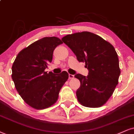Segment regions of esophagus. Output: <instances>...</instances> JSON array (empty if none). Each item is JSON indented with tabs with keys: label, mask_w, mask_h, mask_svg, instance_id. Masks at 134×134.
Here are the masks:
<instances>
[{
	"label": "esophagus",
	"mask_w": 134,
	"mask_h": 134,
	"mask_svg": "<svg viewBox=\"0 0 134 134\" xmlns=\"http://www.w3.org/2000/svg\"><path fill=\"white\" fill-rule=\"evenodd\" d=\"M68 76H69V79H70V80H71V79L74 78V76H74L73 75H71V74H69Z\"/></svg>",
	"instance_id": "esophagus-1"
}]
</instances>
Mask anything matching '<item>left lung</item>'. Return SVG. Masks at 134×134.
Returning a JSON list of instances; mask_svg holds the SVG:
<instances>
[{"mask_svg": "<svg viewBox=\"0 0 134 134\" xmlns=\"http://www.w3.org/2000/svg\"><path fill=\"white\" fill-rule=\"evenodd\" d=\"M62 41L80 62H85L88 75L76 74L81 86L77 99L82 105L98 107L104 104L118 84L120 71L118 54L111 44L89 32L68 35Z\"/></svg>", "mask_w": 134, "mask_h": 134, "instance_id": "obj_1", "label": "left lung"}]
</instances>
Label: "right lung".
Segmentation results:
<instances>
[{"label": "right lung", "instance_id": "1", "mask_svg": "<svg viewBox=\"0 0 134 134\" xmlns=\"http://www.w3.org/2000/svg\"><path fill=\"white\" fill-rule=\"evenodd\" d=\"M63 43L55 37H44L23 49L13 63L12 78L24 101L33 108L43 109L55 103L68 73L44 71L53 59L54 49Z\"/></svg>", "mask_w": 134, "mask_h": 134}]
</instances>
